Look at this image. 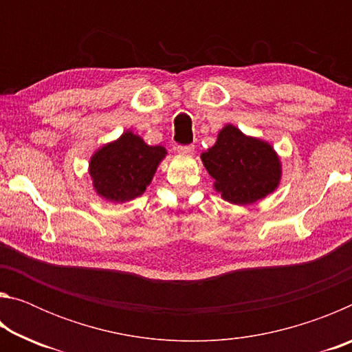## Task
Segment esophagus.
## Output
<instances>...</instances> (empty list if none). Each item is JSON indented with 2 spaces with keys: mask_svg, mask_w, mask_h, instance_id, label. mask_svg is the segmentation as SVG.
Here are the masks:
<instances>
[{
  "mask_svg": "<svg viewBox=\"0 0 352 352\" xmlns=\"http://www.w3.org/2000/svg\"><path fill=\"white\" fill-rule=\"evenodd\" d=\"M177 152L182 155H190L194 152V146H177Z\"/></svg>",
  "mask_w": 352,
  "mask_h": 352,
  "instance_id": "1",
  "label": "esophagus"
}]
</instances>
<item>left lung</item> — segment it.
<instances>
[{"label":"left lung","instance_id":"left-lung-1","mask_svg":"<svg viewBox=\"0 0 352 352\" xmlns=\"http://www.w3.org/2000/svg\"><path fill=\"white\" fill-rule=\"evenodd\" d=\"M201 162L214 178L223 200L250 205L278 188L281 163L269 142L250 138L234 126H225L216 144L201 153Z\"/></svg>","mask_w":352,"mask_h":352}]
</instances>
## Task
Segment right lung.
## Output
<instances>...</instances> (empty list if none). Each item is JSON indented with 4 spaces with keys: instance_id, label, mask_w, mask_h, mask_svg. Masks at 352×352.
<instances>
[{
    "instance_id": "add662e5",
    "label": "right lung",
    "mask_w": 352,
    "mask_h": 352,
    "mask_svg": "<svg viewBox=\"0 0 352 352\" xmlns=\"http://www.w3.org/2000/svg\"><path fill=\"white\" fill-rule=\"evenodd\" d=\"M166 157L162 146H148L138 135L126 132L93 155L90 175L96 192L111 201H129L144 192Z\"/></svg>"
}]
</instances>
